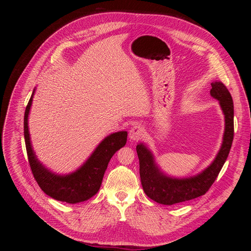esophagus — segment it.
<instances>
[{
	"instance_id": "obj_1",
	"label": "esophagus",
	"mask_w": 251,
	"mask_h": 251,
	"mask_svg": "<svg viewBox=\"0 0 251 251\" xmlns=\"http://www.w3.org/2000/svg\"><path fill=\"white\" fill-rule=\"evenodd\" d=\"M146 133V130L141 125H135L131 127L130 132H128V138L132 141H138L140 140Z\"/></svg>"
}]
</instances>
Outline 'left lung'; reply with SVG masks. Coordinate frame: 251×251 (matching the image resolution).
I'll use <instances>...</instances> for the list:
<instances>
[{
	"label": "left lung",
	"instance_id": "obj_1",
	"mask_svg": "<svg viewBox=\"0 0 251 251\" xmlns=\"http://www.w3.org/2000/svg\"><path fill=\"white\" fill-rule=\"evenodd\" d=\"M210 95L219 100L224 114L223 141L216 158L206 169L195 176L176 178L166 175L159 168L151 151L140 142L136 147L139 158V174L146 195L155 202L173 205L198 198L206 193L217 179L228 157L233 140V102L229 91L222 82L211 83Z\"/></svg>",
	"mask_w": 251,
	"mask_h": 251
}]
</instances>
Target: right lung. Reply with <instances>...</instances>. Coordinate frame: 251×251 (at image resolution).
<instances>
[{
	"instance_id": "right-lung-1",
	"label": "right lung",
	"mask_w": 251,
	"mask_h": 251,
	"mask_svg": "<svg viewBox=\"0 0 251 251\" xmlns=\"http://www.w3.org/2000/svg\"><path fill=\"white\" fill-rule=\"evenodd\" d=\"M34 92L35 89L30 97L24 116L26 150L34 179L45 194L57 201L70 204L87 201L100 191L104 172L112 156L126 146L127 132L119 131L108 135L76 171L65 175L53 173L37 159L30 140L28 117Z\"/></svg>"
}]
</instances>
